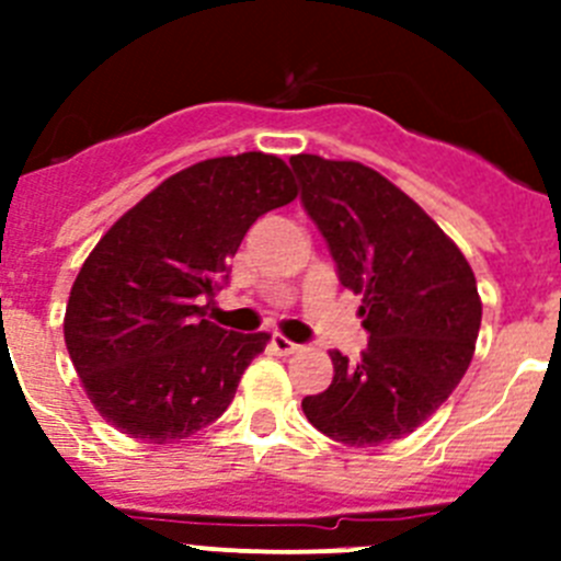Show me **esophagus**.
Segmentation results:
<instances>
[{"label": "esophagus", "mask_w": 561, "mask_h": 561, "mask_svg": "<svg viewBox=\"0 0 561 561\" xmlns=\"http://www.w3.org/2000/svg\"><path fill=\"white\" fill-rule=\"evenodd\" d=\"M270 345H272V351H275V354H295V351H300V345H297V342H291V340H286V336H280V334H275L270 340Z\"/></svg>", "instance_id": "obj_1"}]
</instances>
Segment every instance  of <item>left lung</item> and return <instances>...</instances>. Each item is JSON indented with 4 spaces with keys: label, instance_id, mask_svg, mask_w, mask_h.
<instances>
[{
    "label": "left lung",
    "instance_id": "left-lung-1",
    "mask_svg": "<svg viewBox=\"0 0 561 561\" xmlns=\"http://www.w3.org/2000/svg\"><path fill=\"white\" fill-rule=\"evenodd\" d=\"M289 165L340 284L362 295L370 334L359 359L331 354L334 379L306 396V419L348 447L404 438L449 399L472 362L483 314L472 266L374 168L317 153H297Z\"/></svg>",
    "mask_w": 561,
    "mask_h": 561
}]
</instances>
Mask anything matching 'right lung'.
I'll return each mask as SVG.
<instances>
[{
    "mask_svg": "<svg viewBox=\"0 0 561 561\" xmlns=\"http://www.w3.org/2000/svg\"><path fill=\"white\" fill-rule=\"evenodd\" d=\"M297 185L284 160L247 151L173 173L98 241L69 291L64 340L98 413L148 444L191 438L236 396L266 334L205 320L230 257Z\"/></svg>",
    "mask_w": 561,
    "mask_h": 561,
    "instance_id": "1",
    "label": "right lung"
}]
</instances>
